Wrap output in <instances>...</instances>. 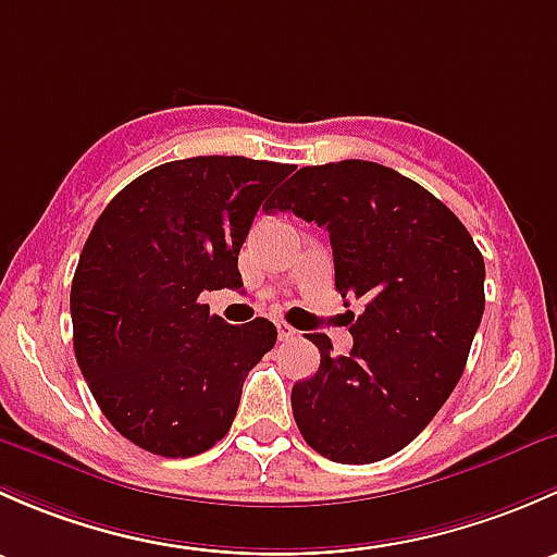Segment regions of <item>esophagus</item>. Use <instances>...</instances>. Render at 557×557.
Wrapping results in <instances>:
<instances>
[{
	"label": "esophagus",
	"instance_id": "esophagus-1",
	"mask_svg": "<svg viewBox=\"0 0 557 557\" xmlns=\"http://www.w3.org/2000/svg\"><path fill=\"white\" fill-rule=\"evenodd\" d=\"M274 325H277V336H280V342H288V339H294L296 334H299V331L290 329V325H288V323H283V320H277V323H274Z\"/></svg>",
	"mask_w": 557,
	"mask_h": 557
}]
</instances>
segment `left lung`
Masks as SVG:
<instances>
[{"label": "left lung", "mask_w": 557, "mask_h": 557, "mask_svg": "<svg viewBox=\"0 0 557 557\" xmlns=\"http://www.w3.org/2000/svg\"><path fill=\"white\" fill-rule=\"evenodd\" d=\"M272 212L329 232L336 290L350 312L352 350L331 356L290 391L296 425L336 463H374L434 420L463 374L485 312V261L463 223L434 194L374 161L305 166Z\"/></svg>", "instance_id": "obj_1"}]
</instances>
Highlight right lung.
I'll return each mask as SVG.
<instances>
[{
    "mask_svg": "<svg viewBox=\"0 0 557 557\" xmlns=\"http://www.w3.org/2000/svg\"><path fill=\"white\" fill-rule=\"evenodd\" d=\"M290 172L243 156L170 161L94 223L70 294L75 358L112 429L143 450L190 458L232 429L277 329L267 318L228 325L199 296L243 288L239 247Z\"/></svg>",
    "mask_w": 557,
    "mask_h": 557,
    "instance_id": "add662e5",
    "label": "right lung"
}]
</instances>
